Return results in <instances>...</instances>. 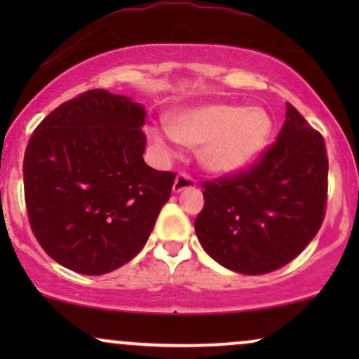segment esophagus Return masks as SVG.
<instances>
[{"label": "esophagus", "mask_w": 359, "mask_h": 359, "mask_svg": "<svg viewBox=\"0 0 359 359\" xmlns=\"http://www.w3.org/2000/svg\"><path fill=\"white\" fill-rule=\"evenodd\" d=\"M192 187H196V180H194L189 174L180 172V174L175 177L174 192H182V191H185V189H192Z\"/></svg>", "instance_id": "1"}]
</instances>
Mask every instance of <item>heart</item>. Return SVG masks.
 Instances as JSON below:
<instances>
[{
    "label": "heart",
    "mask_w": 359,
    "mask_h": 359,
    "mask_svg": "<svg viewBox=\"0 0 359 359\" xmlns=\"http://www.w3.org/2000/svg\"><path fill=\"white\" fill-rule=\"evenodd\" d=\"M177 142L197 148L199 162L212 174H234L262 155L271 135V118L262 108H241L226 102L194 106L168 118ZM151 143L167 151L162 131L150 130Z\"/></svg>",
    "instance_id": "obj_1"
}]
</instances>
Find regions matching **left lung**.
Segmentation results:
<instances>
[{
    "instance_id": "obj_1",
    "label": "left lung",
    "mask_w": 359,
    "mask_h": 359,
    "mask_svg": "<svg viewBox=\"0 0 359 359\" xmlns=\"http://www.w3.org/2000/svg\"><path fill=\"white\" fill-rule=\"evenodd\" d=\"M323 135L287 102V119L245 170L203 182L194 228L209 257L243 275L282 269L319 231L327 203Z\"/></svg>"
}]
</instances>
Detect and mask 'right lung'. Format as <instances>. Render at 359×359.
Returning a JSON list of instances; mask_svg holds the SVG:
<instances>
[{
    "instance_id": "obj_1",
    "label": "right lung",
    "mask_w": 359,
    "mask_h": 359,
    "mask_svg": "<svg viewBox=\"0 0 359 359\" xmlns=\"http://www.w3.org/2000/svg\"><path fill=\"white\" fill-rule=\"evenodd\" d=\"M145 116L130 97L90 89L35 128L23 160L28 221L65 269L104 275L145 246L175 180L143 160Z\"/></svg>"
}]
</instances>
